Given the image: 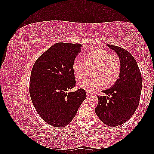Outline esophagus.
Segmentation results:
<instances>
[{"label": "esophagus", "mask_w": 154, "mask_h": 154, "mask_svg": "<svg viewBox=\"0 0 154 154\" xmlns=\"http://www.w3.org/2000/svg\"><path fill=\"white\" fill-rule=\"evenodd\" d=\"M87 94L88 97V96H92L93 95V94H92V93L90 92H87Z\"/></svg>", "instance_id": "1"}]
</instances>
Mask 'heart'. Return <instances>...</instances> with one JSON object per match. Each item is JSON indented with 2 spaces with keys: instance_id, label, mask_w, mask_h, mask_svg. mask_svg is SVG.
<instances>
[{
  "instance_id": "1",
  "label": "heart",
  "mask_w": 154,
  "mask_h": 154,
  "mask_svg": "<svg viewBox=\"0 0 154 154\" xmlns=\"http://www.w3.org/2000/svg\"><path fill=\"white\" fill-rule=\"evenodd\" d=\"M85 62L76 58L72 63V71L77 80L87 76L88 69L94 68L93 78L86 79L78 83V87L87 91H96L105 85H114L119 78L121 67L119 62L106 51L95 50L85 56Z\"/></svg>"
}]
</instances>
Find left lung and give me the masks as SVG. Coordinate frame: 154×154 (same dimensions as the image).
Masks as SVG:
<instances>
[{
	"label": "left lung",
	"mask_w": 154,
	"mask_h": 154,
	"mask_svg": "<svg viewBox=\"0 0 154 154\" xmlns=\"http://www.w3.org/2000/svg\"><path fill=\"white\" fill-rule=\"evenodd\" d=\"M107 46L118 55L121 71L119 79L109 89L103 91L108 96H97L95 112L101 121L110 127H117L132 117L140 100L142 78L133 56L118 46Z\"/></svg>",
	"instance_id": "1"
}]
</instances>
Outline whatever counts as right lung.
Instances as JSON below:
<instances>
[{
    "label": "right lung",
    "mask_w": 154,
    "mask_h": 154,
    "mask_svg": "<svg viewBox=\"0 0 154 154\" xmlns=\"http://www.w3.org/2000/svg\"><path fill=\"white\" fill-rule=\"evenodd\" d=\"M81 46L55 44L40 56L31 70L29 94L32 104L40 117L55 127L71 123L87 97L83 88L67 92L76 85L72 63Z\"/></svg>",
    "instance_id": "add662e5"
}]
</instances>
